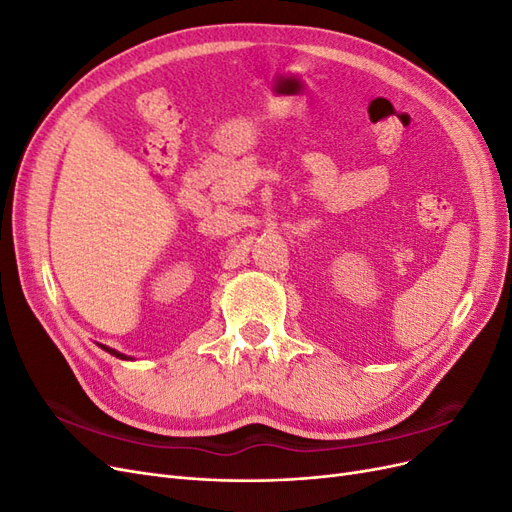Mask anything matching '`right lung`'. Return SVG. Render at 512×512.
<instances>
[{
  "label": "right lung",
  "instance_id": "right-lung-1",
  "mask_svg": "<svg viewBox=\"0 0 512 512\" xmlns=\"http://www.w3.org/2000/svg\"><path fill=\"white\" fill-rule=\"evenodd\" d=\"M100 348H102V350H106V352H111V354H115V356H117V359H126V361H128V356H126V354H121V352H117V350H113V348H108V346H102V344H100Z\"/></svg>",
  "mask_w": 512,
  "mask_h": 512
}]
</instances>
